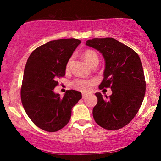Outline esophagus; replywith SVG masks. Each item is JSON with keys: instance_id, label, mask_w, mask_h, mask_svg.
<instances>
[{"instance_id": "1", "label": "esophagus", "mask_w": 161, "mask_h": 161, "mask_svg": "<svg viewBox=\"0 0 161 161\" xmlns=\"http://www.w3.org/2000/svg\"><path fill=\"white\" fill-rule=\"evenodd\" d=\"M87 94H85V93H83L82 95V98H85V97H87Z\"/></svg>"}]
</instances>
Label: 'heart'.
Returning a JSON list of instances; mask_svg holds the SVG:
<instances>
[{
    "label": "heart",
    "mask_w": 161,
    "mask_h": 161,
    "mask_svg": "<svg viewBox=\"0 0 161 161\" xmlns=\"http://www.w3.org/2000/svg\"><path fill=\"white\" fill-rule=\"evenodd\" d=\"M83 57H84L86 61L88 63V65L92 66H97L99 63V57L97 53L93 50H86L83 53ZM73 58H70L66 64V69H69L70 64H71ZM95 80L93 79H89V80H86V79H76L72 82V86L76 89L80 90L82 92H88L89 91L92 86L95 84Z\"/></svg>",
    "instance_id": "obj_1"
}]
</instances>
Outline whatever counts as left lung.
I'll return each instance as SVG.
<instances>
[{
  "label": "left lung",
  "instance_id": "8db88e82",
  "mask_svg": "<svg viewBox=\"0 0 161 161\" xmlns=\"http://www.w3.org/2000/svg\"><path fill=\"white\" fill-rule=\"evenodd\" d=\"M86 45L102 53L105 60L104 79L100 89L110 88L112 95L95 94L93 108L97 124L108 130H116L129 124L136 115L145 94L146 82L138 53L113 38H92Z\"/></svg>",
  "mask_w": 161,
  "mask_h": 161
}]
</instances>
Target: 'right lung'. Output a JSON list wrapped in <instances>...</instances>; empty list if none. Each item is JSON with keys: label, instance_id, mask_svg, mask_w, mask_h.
Segmentation results:
<instances>
[{"label": "right lung", "instance_id": "add662e5", "mask_svg": "<svg viewBox=\"0 0 161 161\" xmlns=\"http://www.w3.org/2000/svg\"><path fill=\"white\" fill-rule=\"evenodd\" d=\"M81 41L53 40L32 51L24 70L21 101L35 125L47 132H57L69 123L72 108L82 98L81 92L67 90L63 97L53 89L64 77L66 66Z\"/></svg>", "mask_w": 161, "mask_h": 161}]
</instances>
